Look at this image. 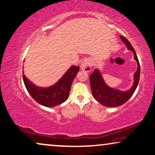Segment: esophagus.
<instances>
[{"label": "esophagus", "instance_id": "34e87169", "mask_svg": "<svg viewBox=\"0 0 155 155\" xmlns=\"http://www.w3.org/2000/svg\"><path fill=\"white\" fill-rule=\"evenodd\" d=\"M80 68L82 70L84 71L85 72H90L91 70V61L88 59H84L80 64Z\"/></svg>", "mask_w": 155, "mask_h": 155}]
</instances>
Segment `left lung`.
<instances>
[{
    "mask_svg": "<svg viewBox=\"0 0 155 155\" xmlns=\"http://www.w3.org/2000/svg\"><path fill=\"white\" fill-rule=\"evenodd\" d=\"M120 38L126 45L128 50L133 51L134 59L137 61L138 68L134 75V82L133 86L129 90L125 91L111 88L107 86L103 79L101 74L98 69H95L91 74L89 79H90V86L92 95L98 102L107 107L120 106L126 103L134 94L140 80V64L136 51L126 38L120 35Z\"/></svg>",
    "mask_w": 155,
    "mask_h": 155,
    "instance_id": "obj_1",
    "label": "left lung"
}]
</instances>
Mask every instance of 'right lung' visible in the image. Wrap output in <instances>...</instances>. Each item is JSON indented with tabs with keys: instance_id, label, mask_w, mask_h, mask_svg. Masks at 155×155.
Masks as SVG:
<instances>
[{
	"instance_id": "add662e5",
	"label": "right lung",
	"mask_w": 155,
	"mask_h": 155,
	"mask_svg": "<svg viewBox=\"0 0 155 155\" xmlns=\"http://www.w3.org/2000/svg\"><path fill=\"white\" fill-rule=\"evenodd\" d=\"M79 69V66H72L59 81L49 87L36 86L24 74L23 80L28 92L35 101L44 106L54 107L68 99L71 84Z\"/></svg>"
}]
</instances>
